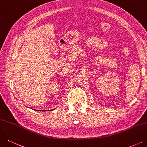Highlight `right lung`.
Instances as JSON below:
<instances>
[{"mask_svg": "<svg viewBox=\"0 0 147 147\" xmlns=\"http://www.w3.org/2000/svg\"><path fill=\"white\" fill-rule=\"evenodd\" d=\"M54 109H52V110H54ZM50 111V110H49ZM41 111H47V110H43V111H42V110H41Z\"/></svg>", "mask_w": 147, "mask_h": 147, "instance_id": "obj_1", "label": "right lung"}]
</instances>
